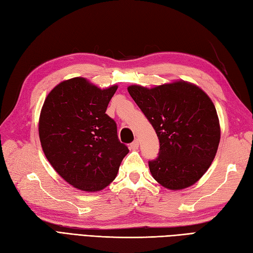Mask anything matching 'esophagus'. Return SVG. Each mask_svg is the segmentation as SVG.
Masks as SVG:
<instances>
[{"mask_svg":"<svg viewBox=\"0 0 253 253\" xmlns=\"http://www.w3.org/2000/svg\"><path fill=\"white\" fill-rule=\"evenodd\" d=\"M138 147H139V141L137 140H133L131 143H130V149L131 150H137L138 149Z\"/></svg>","mask_w":253,"mask_h":253,"instance_id":"34e87169","label":"esophagus"}]
</instances>
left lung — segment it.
Masks as SVG:
<instances>
[{"instance_id":"1","label":"left lung","mask_w":253,"mask_h":253,"mask_svg":"<svg viewBox=\"0 0 253 253\" xmlns=\"http://www.w3.org/2000/svg\"><path fill=\"white\" fill-rule=\"evenodd\" d=\"M128 92L159 138L158 158L149 161L153 178L170 190L195 184L215 158L221 138L211 99L185 82L152 89L129 85Z\"/></svg>"}]
</instances>
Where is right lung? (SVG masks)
I'll list each match as a JSON object with an SVG mask.
<instances>
[{
    "mask_svg": "<svg viewBox=\"0 0 253 253\" xmlns=\"http://www.w3.org/2000/svg\"><path fill=\"white\" fill-rule=\"evenodd\" d=\"M117 85L101 90L84 78L53 89L42 106L39 137L47 161L77 189L99 191L114 180L129 152L106 109Z\"/></svg>",
    "mask_w": 253,
    "mask_h": 253,
    "instance_id": "add662e5",
    "label": "right lung"
}]
</instances>
